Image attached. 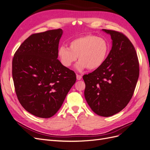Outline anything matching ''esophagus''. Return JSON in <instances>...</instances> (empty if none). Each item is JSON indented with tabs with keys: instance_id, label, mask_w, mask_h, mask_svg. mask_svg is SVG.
Masks as SVG:
<instances>
[{
	"instance_id": "1",
	"label": "esophagus",
	"mask_w": 150,
	"mask_h": 150,
	"mask_svg": "<svg viewBox=\"0 0 150 150\" xmlns=\"http://www.w3.org/2000/svg\"><path fill=\"white\" fill-rule=\"evenodd\" d=\"M76 78H77V79H78V80H81V79H82V76H81V75L77 74L76 75Z\"/></svg>"
}]
</instances>
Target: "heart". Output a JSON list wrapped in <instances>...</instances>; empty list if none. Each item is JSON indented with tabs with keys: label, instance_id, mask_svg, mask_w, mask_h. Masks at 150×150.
<instances>
[{
	"label": "heart",
	"instance_id": "heart-1",
	"mask_svg": "<svg viewBox=\"0 0 150 150\" xmlns=\"http://www.w3.org/2000/svg\"><path fill=\"white\" fill-rule=\"evenodd\" d=\"M109 52V44L106 39L93 34L80 36L71 40L69 47L61 46L57 54L61 64L71 67L76 61L79 62L76 68L82 71L88 68L94 70L100 67L105 62Z\"/></svg>",
	"mask_w": 150,
	"mask_h": 150
}]
</instances>
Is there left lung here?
Masks as SVG:
<instances>
[{
    "instance_id": "left-lung-1",
    "label": "left lung",
    "mask_w": 150,
    "mask_h": 150,
    "mask_svg": "<svg viewBox=\"0 0 150 150\" xmlns=\"http://www.w3.org/2000/svg\"><path fill=\"white\" fill-rule=\"evenodd\" d=\"M103 30L111 35V50L100 67L83 78L88 105L98 115L108 117L123 110L131 100L139 69L137 52L129 39L120 32Z\"/></svg>"
}]
</instances>
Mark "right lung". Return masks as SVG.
<instances>
[{"mask_svg":"<svg viewBox=\"0 0 150 150\" xmlns=\"http://www.w3.org/2000/svg\"><path fill=\"white\" fill-rule=\"evenodd\" d=\"M61 29L33 34L15 52L12 78L19 103L30 114L49 118L76 83L74 72L57 59Z\"/></svg>","mask_w":150,"mask_h":150,"instance_id":"right-lung-1","label":"right lung"}]
</instances>
